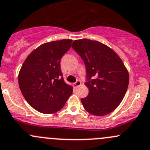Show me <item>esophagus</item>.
<instances>
[{
    "label": "esophagus",
    "instance_id": "obj_1",
    "mask_svg": "<svg viewBox=\"0 0 150 150\" xmlns=\"http://www.w3.org/2000/svg\"><path fill=\"white\" fill-rule=\"evenodd\" d=\"M81 81H80V80H77L75 83H74V86L75 88H76L78 87L79 86L81 85Z\"/></svg>",
    "mask_w": 150,
    "mask_h": 150
}]
</instances>
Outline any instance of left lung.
<instances>
[{
    "instance_id": "obj_1",
    "label": "left lung",
    "mask_w": 150,
    "mask_h": 150,
    "mask_svg": "<svg viewBox=\"0 0 150 150\" xmlns=\"http://www.w3.org/2000/svg\"><path fill=\"white\" fill-rule=\"evenodd\" d=\"M71 47L85 65L84 84L89 88V95L81 99L84 109L97 116L112 112L123 100L129 86V73L122 60L98 41L77 40Z\"/></svg>"
}]
</instances>
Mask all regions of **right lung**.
<instances>
[{
    "mask_svg": "<svg viewBox=\"0 0 150 150\" xmlns=\"http://www.w3.org/2000/svg\"><path fill=\"white\" fill-rule=\"evenodd\" d=\"M71 40L45 43L26 58L18 74V85L27 103L42 113L60 110L73 92L61 69V59L69 50Z\"/></svg>",
    "mask_w": 150,
    "mask_h": 150,
    "instance_id": "add662e5",
    "label": "right lung"
}]
</instances>
